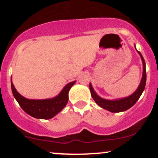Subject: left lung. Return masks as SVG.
<instances>
[{"label":"left lung","instance_id":"1","mask_svg":"<svg viewBox=\"0 0 158 158\" xmlns=\"http://www.w3.org/2000/svg\"><path fill=\"white\" fill-rule=\"evenodd\" d=\"M135 48L136 49L135 44ZM136 50H137V49H136ZM137 52H138V54L141 58V60H142L143 75L140 83H139L137 90H136L133 94H131V95L128 96V97L119 98V99H106L99 97V96L96 93L95 90H94L93 87H92L91 83H90L89 88L90 90V94H91L92 98H93L94 100L95 101L98 106H100L101 108H104V109H106L107 110H109V111L112 112V113H119V112L125 111V110L129 109L130 108H131V107L137 102V101L138 100L139 98L140 97L141 94H142L143 90L145 89V86H146V62H145L142 54H141L139 51H137Z\"/></svg>","mask_w":158,"mask_h":158}]
</instances>
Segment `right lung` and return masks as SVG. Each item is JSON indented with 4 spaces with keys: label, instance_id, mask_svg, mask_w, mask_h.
I'll list each match as a JSON object with an SVG mask.
<instances>
[{
    "label": "right lung",
    "instance_id": "right-lung-1",
    "mask_svg": "<svg viewBox=\"0 0 158 158\" xmlns=\"http://www.w3.org/2000/svg\"><path fill=\"white\" fill-rule=\"evenodd\" d=\"M76 81L68 83L55 97L44 99H29L21 96L11 81L14 97L21 108L29 115L37 119H49L55 117L66 106L68 102V93Z\"/></svg>",
    "mask_w": 158,
    "mask_h": 158
}]
</instances>
